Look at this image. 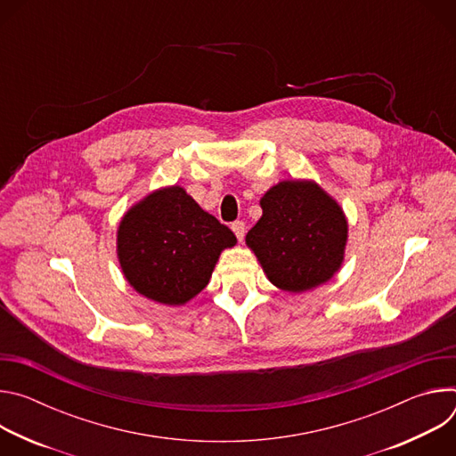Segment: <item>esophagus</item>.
Returning a JSON list of instances; mask_svg holds the SVG:
<instances>
[{"mask_svg": "<svg viewBox=\"0 0 456 456\" xmlns=\"http://www.w3.org/2000/svg\"><path fill=\"white\" fill-rule=\"evenodd\" d=\"M231 229H232V232L236 234L238 241H241V240H243V236H245V224L238 220V222H234V224L231 225Z\"/></svg>", "mask_w": 456, "mask_h": 456, "instance_id": "esophagus-1", "label": "esophagus"}]
</instances>
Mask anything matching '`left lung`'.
<instances>
[{"label": "left lung", "instance_id": "8db88e82", "mask_svg": "<svg viewBox=\"0 0 456 456\" xmlns=\"http://www.w3.org/2000/svg\"><path fill=\"white\" fill-rule=\"evenodd\" d=\"M259 206L264 215L245 243L273 285L305 292L334 278L345 259L348 222L327 191L312 180H283Z\"/></svg>", "mask_w": 456, "mask_h": 456}]
</instances>
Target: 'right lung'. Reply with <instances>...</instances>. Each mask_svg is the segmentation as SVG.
<instances>
[{
	"label": "right lung",
	"instance_id": "obj_1",
	"mask_svg": "<svg viewBox=\"0 0 456 456\" xmlns=\"http://www.w3.org/2000/svg\"><path fill=\"white\" fill-rule=\"evenodd\" d=\"M232 231L180 185L159 189L129 209L117 231L124 278L151 301L178 306L206 289Z\"/></svg>",
	"mask_w": 456,
	"mask_h": 456
}]
</instances>
